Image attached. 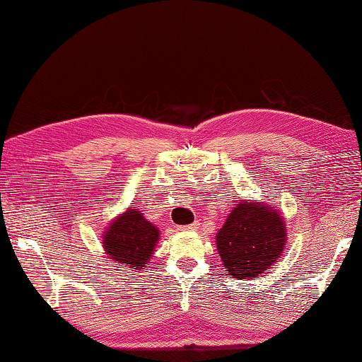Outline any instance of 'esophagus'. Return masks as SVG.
Returning <instances> with one entry per match:
<instances>
[{"label":"esophagus","instance_id":"34e87169","mask_svg":"<svg viewBox=\"0 0 362 362\" xmlns=\"http://www.w3.org/2000/svg\"><path fill=\"white\" fill-rule=\"evenodd\" d=\"M199 222H192V223H189V225H184V227H180V230L181 231H192V230H197L199 228Z\"/></svg>","mask_w":362,"mask_h":362}]
</instances>
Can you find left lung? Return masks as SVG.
<instances>
[{
  "mask_svg": "<svg viewBox=\"0 0 362 362\" xmlns=\"http://www.w3.org/2000/svg\"><path fill=\"white\" fill-rule=\"evenodd\" d=\"M285 243L284 217L268 204L249 200L238 202L216 236L225 269L238 281L269 269L281 258Z\"/></svg>",
  "mask_w": 362,
  "mask_h": 362,
  "instance_id": "8db88e82",
  "label": "left lung"
}]
</instances>
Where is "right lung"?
I'll use <instances>...</instances> for the list:
<instances>
[{
  "label": "right lung",
  "instance_id": "add662e5",
  "mask_svg": "<svg viewBox=\"0 0 362 362\" xmlns=\"http://www.w3.org/2000/svg\"><path fill=\"white\" fill-rule=\"evenodd\" d=\"M159 235L156 225L146 221L137 206H132L108 225L102 245L112 262L141 271L153 257Z\"/></svg>",
  "mask_w": 362,
  "mask_h": 362
}]
</instances>
